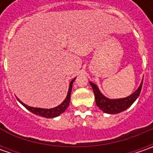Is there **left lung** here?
<instances>
[{
	"instance_id": "obj_1",
	"label": "left lung",
	"mask_w": 153,
	"mask_h": 153,
	"mask_svg": "<svg viewBox=\"0 0 153 153\" xmlns=\"http://www.w3.org/2000/svg\"><path fill=\"white\" fill-rule=\"evenodd\" d=\"M89 83H90L94 94L95 102H96L98 107L105 113L117 114V113H120L122 111L127 110L136 100V99L139 97L140 91H141L143 81L141 82V84L140 85L138 89L131 95H129L128 97L123 98V99H117V100H110L108 98L105 97L100 92L97 86L91 82H89Z\"/></svg>"
}]
</instances>
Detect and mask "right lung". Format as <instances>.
Masks as SVG:
<instances>
[{
  "label": "right lung",
  "instance_id": "right-lung-1",
  "mask_svg": "<svg viewBox=\"0 0 153 153\" xmlns=\"http://www.w3.org/2000/svg\"><path fill=\"white\" fill-rule=\"evenodd\" d=\"M75 79H76V78H74V79L71 82V83H70V88H69L67 96L65 98V100L59 105L56 106L54 108H36V107H31V106L27 105L24 104L23 102H21L19 100V101L27 110H29L30 112H32L34 114L38 115V116H41V117H47V118H53V117H58L59 115H60L61 113H63V112L67 109L68 106H69L70 100H71V89H72V84H73V82L75 81Z\"/></svg>",
  "mask_w": 153,
  "mask_h": 153
}]
</instances>
